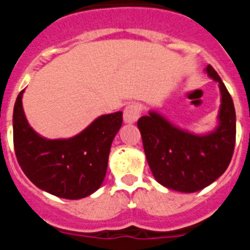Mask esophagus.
Returning a JSON list of instances; mask_svg holds the SVG:
<instances>
[{"mask_svg":"<svg viewBox=\"0 0 250 250\" xmlns=\"http://www.w3.org/2000/svg\"><path fill=\"white\" fill-rule=\"evenodd\" d=\"M141 115V106L139 104H129L124 110V120L125 123L132 124L138 121Z\"/></svg>","mask_w":250,"mask_h":250,"instance_id":"obj_1","label":"esophagus"}]
</instances>
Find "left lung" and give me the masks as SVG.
<instances>
[{"label":"left lung","instance_id":"left-lung-1","mask_svg":"<svg viewBox=\"0 0 250 250\" xmlns=\"http://www.w3.org/2000/svg\"><path fill=\"white\" fill-rule=\"evenodd\" d=\"M207 72L219 83L222 106L219 127L198 136L174 127L164 118L150 112L138 120L144 151L154 178L161 185L194 193L210 185L224 173L235 146V110L231 96L213 66Z\"/></svg>","mask_w":250,"mask_h":250}]
</instances>
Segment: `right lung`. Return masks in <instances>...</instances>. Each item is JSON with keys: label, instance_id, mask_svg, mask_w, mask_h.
I'll use <instances>...</instances> for the list:
<instances>
[{"label": "right lung", "instance_id": "right-lung-1", "mask_svg": "<svg viewBox=\"0 0 250 250\" xmlns=\"http://www.w3.org/2000/svg\"><path fill=\"white\" fill-rule=\"evenodd\" d=\"M22 94L13 107V146L22 171L37 188L63 199H81L98 190L123 112L103 115L67 140H46L28 125Z\"/></svg>", "mask_w": 250, "mask_h": 250}]
</instances>
